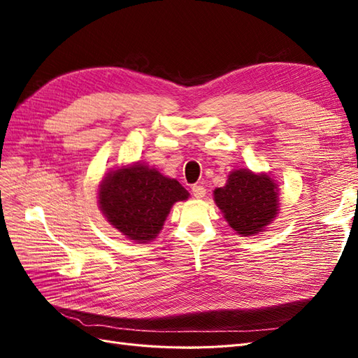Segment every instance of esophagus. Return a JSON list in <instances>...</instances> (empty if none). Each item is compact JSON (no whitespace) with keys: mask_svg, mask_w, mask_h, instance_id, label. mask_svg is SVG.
Instances as JSON below:
<instances>
[{"mask_svg":"<svg viewBox=\"0 0 358 358\" xmlns=\"http://www.w3.org/2000/svg\"><path fill=\"white\" fill-rule=\"evenodd\" d=\"M191 192H192L194 197L203 199L204 194H206V188H204L203 185H192V187H191Z\"/></svg>","mask_w":358,"mask_h":358,"instance_id":"esophagus-1","label":"esophagus"}]
</instances>
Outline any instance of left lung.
Wrapping results in <instances>:
<instances>
[{
	"label": "left lung",
	"instance_id": "8db88e82",
	"mask_svg": "<svg viewBox=\"0 0 358 358\" xmlns=\"http://www.w3.org/2000/svg\"><path fill=\"white\" fill-rule=\"evenodd\" d=\"M215 203L237 234L254 236L278 213V188L267 175L236 170L227 185L215 189Z\"/></svg>",
	"mask_w": 358,
	"mask_h": 358
}]
</instances>
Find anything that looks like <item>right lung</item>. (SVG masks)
<instances>
[{
  "label": "right lung",
  "instance_id": "right-lung-1",
  "mask_svg": "<svg viewBox=\"0 0 358 358\" xmlns=\"http://www.w3.org/2000/svg\"><path fill=\"white\" fill-rule=\"evenodd\" d=\"M188 191L155 169L134 164L117 169L100 185V208L115 229L140 243L155 239L176 201Z\"/></svg>",
  "mask_w": 358,
  "mask_h": 358
}]
</instances>
